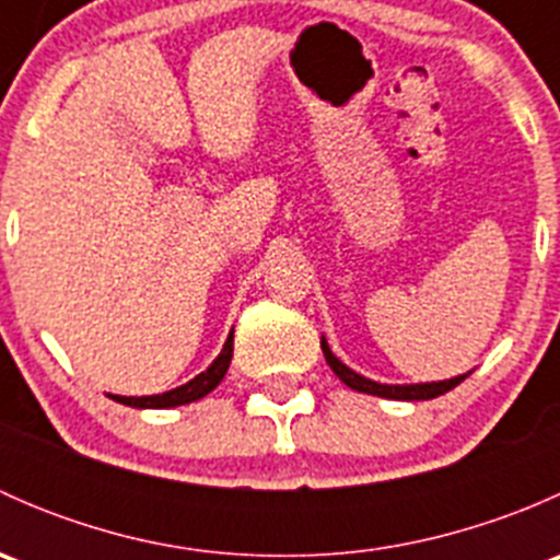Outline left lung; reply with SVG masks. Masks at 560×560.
<instances>
[{"label":"left lung","mask_w":560,"mask_h":560,"mask_svg":"<svg viewBox=\"0 0 560 560\" xmlns=\"http://www.w3.org/2000/svg\"><path fill=\"white\" fill-rule=\"evenodd\" d=\"M322 352H325V360H327V365L332 369V374H336L343 385L358 389V393L380 395V398H393V400H431V398H436V395L450 393V389L460 385V382L468 376V374H460V376H453V380H444V382H425V385H380V382L365 380V376L354 374L352 369H347V365H343L341 360L330 352V347H327L325 338H322Z\"/></svg>","instance_id":"obj_1"}]
</instances>
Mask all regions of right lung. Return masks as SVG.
Instances as JSON below:
<instances>
[{
	"label": "right lung",
	"instance_id": "obj_1",
	"mask_svg": "<svg viewBox=\"0 0 560 560\" xmlns=\"http://www.w3.org/2000/svg\"><path fill=\"white\" fill-rule=\"evenodd\" d=\"M230 360H233V332H230L228 341H224L219 358L213 360L202 374H197L195 380L186 382V385L167 389V393L162 395H143V398H127V395H110V398L124 406H135V409H171V406L191 404V400L206 398V395L224 380V374H228L230 369Z\"/></svg>",
	"mask_w": 560,
	"mask_h": 560
}]
</instances>
